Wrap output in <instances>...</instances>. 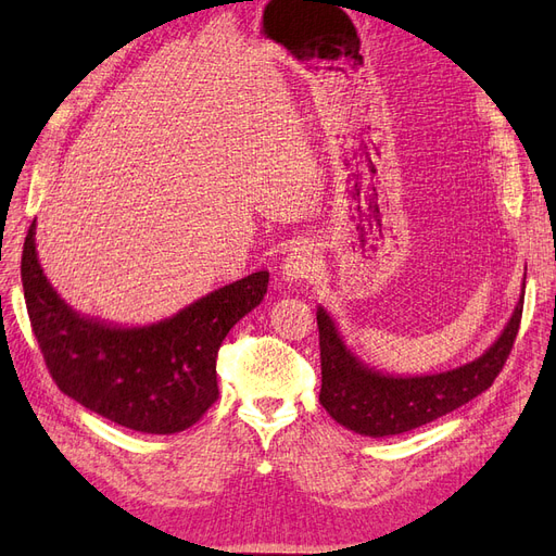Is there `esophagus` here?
Listing matches in <instances>:
<instances>
[{"label":"esophagus","mask_w":556,"mask_h":556,"mask_svg":"<svg viewBox=\"0 0 556 556\" xmlns=\"http://www.w3.org/2000/svg\"><path fill=\"white\" fill-rule=\"evenodd\" d=\"M317 256L311 245L295 243L281 263V275L286 281H304L317 275Z\"/></svg>","instance_id":"34e87169"}]
</instances>
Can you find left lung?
Segmentation results:
<instances>
[{
	"label": "left lung",
	"mask_w": 556,
	"mask_h": 556,
	"mask_svg": "<svg viewBox=\"0 0 556 556\" xmlns=\"http://www.w3.org/2000/svg\"><path fill=\"white\" fill-rule=\"evenodd\" d=\"M522 300L525 295H520L501 338L480 358L451 371L405 378L363 365L342 342L331 315L319 306V403L340 426L369 437L401 434L457 410L489 390L503 371L518 336Z\"/></svg>",
	"instance_id": "8db88e82"
}]
</instances>
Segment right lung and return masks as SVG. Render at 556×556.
Listing matches in <instances>:
<instances>
[{
	"mask_svg": "<svg viewBox=\"0 0 556 556\" xmlns=\"http://www.w3.org/2000/svg\"><path fill=\"white\" fill-rule=\"evenodd\" d=\"M268 277L252 273L157 325L124 329L58 298L38 263L36 220L22 250L26 311L55 386L87 410L151 434L180 432L216 403L218 349L261 304Z\"/></svg>",
	"mask_w": 556,
	"mask_h": 556,
	"instance_id": "right-lung-1",
	"label": "right lung"
}]
</instances>
